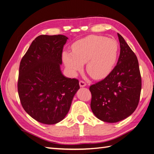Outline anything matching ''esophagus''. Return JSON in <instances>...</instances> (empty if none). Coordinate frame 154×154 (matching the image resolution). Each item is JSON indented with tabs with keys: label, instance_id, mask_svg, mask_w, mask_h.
<instances>
[{
	"label": "esophagus",
	"instance_id": "obj_1",
	"mask_svg": "<svg viewBox=\"0 0 154 154\" xmlns=\"http://www.w3.org/2000/svg\"><path fill=\"white\" fill-rule=\"evenodd\" d=\"M79 83H80V86L81 87H85V86L87 85L86 83H85V82L82 81V80H80V82H79Z\"/></svg>",
	"mask_w": 154,
	"mask_h": 154
}]
</instances>
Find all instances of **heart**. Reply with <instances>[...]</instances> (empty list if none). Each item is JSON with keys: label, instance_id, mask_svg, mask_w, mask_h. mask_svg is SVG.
I'll return each instance as SVG.
<instances>
[{"label": "heart", "instance_id": "1", "mask_svg": "<svg viewBox=\"0 0 154 154\" xmlns=\"http://www.w3.org/2000/svg\"><path fill=\"white\" fill-rule=\"evenodd\" d=\"M72 53H63V61L72 74L83 69V63L89 75L96 80L109 75L117 60L119 45L116 40L104 36L90 35L72 45Z\"/></svg>", "mask_w": 154, "mask_h": 154}]
</instances>
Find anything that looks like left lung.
<instances>
[{
  "label": "left lung",
  "mask_w": 154,
  "mask_h": 154,
  "mask_svg": "<svg viewBox=\"0 0 154 154\" xmlns=\"http://www.w3.org/2000/svg\"><path fill=\"white\" fill-rule=\"evenodd\" d=\"M120 54L117 65L103 80L90 86L91 107L96 118L107 123L120 122L136 109L141 77L137 57L118 33Z\"/></svg>",
  "instance_id": "obj_1"
}]
</instances>
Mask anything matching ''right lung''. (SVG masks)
<instances>
[{
	"instance_id": "obj_1",
	"label": "right lung",
	"mask_w": 154,
	"mask_h": 154,
	"mask_svg": "<svg viewBox=\"0 0 154 154\" xmlns=\"http://www.w3.org/2000/svg\"><path fill=\"white\" fill-rule=\"evenodd\" d=\"M67 39L62 35L37 36L20 63L18 92L22 106L42 123L63 119L80 88L77 79L64 76L60 69Z\"/></svg>"
}]
</instances>
